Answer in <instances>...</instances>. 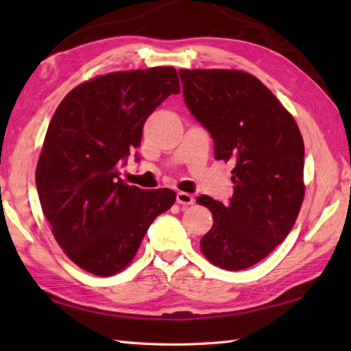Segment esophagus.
<instances>
[{
	"mask_svg": "<svg viewBox=\"0 0 351 351\" xmlns=\"http://www.w3.org/2000/svg\"><path fill=\"white\" fill-rule=\"evenodd\" d=\"M176 202L180 204V205H182V206H189V205L195 204V197H193L191 195H189V193L180 191L176 195Z\"/></svg>",
	"mask_w": 351,
	"mask_h": 351,
	"instance_id": "1",
	"label": "esophagus"
}]
</instances>
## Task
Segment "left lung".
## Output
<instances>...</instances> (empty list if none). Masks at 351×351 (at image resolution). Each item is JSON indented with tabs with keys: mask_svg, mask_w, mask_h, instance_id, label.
<instances>
[{
	"mask_svg": "<svg viewBox=\"0 0 351 351\" xmlns=\"http://www.w3.org/2000/svg\"><path fill=\"white\" fill-rule=\"evenodd\" d=\"M184 101L211 134L215 160L232 161L226 205L202 195L213 228L204 255L223 270H244L270 255L293 229L304 196L299 126L261 81L243 71L181 69Z\"/></svg>",
	"mask_w": 351,
	"mask_h": 351,
	"instance_id": "8db88e82",
	"label": "left lung"
}]
</instances>
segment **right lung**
I'll list each match as a JSON object with an SVG mask.
<instances>
[{
	"mask_svg": "<svg viewBox=\"0 0 351 351\" xmlns=\"http://www.w3.org/2000/svg\"><path fill=\"white\" fill-rule=\"evenodd\" d=\"M181 92L167 66L113 72L73 88L52 116L36 187L52 235L96 276L128 265L151 223L175 204L173 190H141L119 176L140 146L146 119Z\"/></svg>",
	"mask_w": 351,
	"mask_h": 351,
	"instance_id": "right-lung-1",
	"label": "right lung"
}]
</instances>
